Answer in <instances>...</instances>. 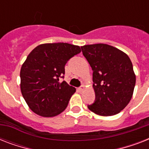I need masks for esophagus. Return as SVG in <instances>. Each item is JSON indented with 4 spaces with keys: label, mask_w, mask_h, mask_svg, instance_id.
<instances>
[{
    "label": "esophagus",
    "mask_w": 149,
    "mask_h": 149,
    "mask_svg": "<svg viewBox=\"0 0 149 149\" xmlns=\"http://www.w3.org/2000/svg\"><path fill=\"white\" fill-rule=\"evenodd\" d=\"M84 90H85V86H84V85H83V86H81L80 87L78 88V91H79V92H83Z\"/></svg>",
    "instance_id": "esophagus-1"
}]
</instances>
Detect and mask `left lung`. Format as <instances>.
<instances>
[{"label": "left lung", "instance_id": "left-lung-1", "mask_svg": "<svg viewBox=\"0 0 149 149\" xmlns=\"http://www.w3.org/2000/svg\"><path fill=\"white\" fill-rule=\"evenodd\" d=\"M93 70L95 102L88 108L100 116L120 113L133 95L136 77L127 54L107 44L81 46Z\"/></svg>", "mask_w": 149, "mask_h": 149}]
</instances>
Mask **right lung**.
<instances>
[{
	"label": "right lung",
	"instance_id": "right-lung-1",
	"mask_svg": "<svg viewBox=\"0 0 149 149\" xmlns=\"http://www.w3.org/2000/svg\"><path fill=\"white\" fill-rule=\"evenodd\" d=\"M81 52L69 43H45L29 53L20 72L21 91L29 108L45 118L58 115L67 107L76 88L65 81V65Z\"/></svg>",
	"mask_w": 149,
	"mask_h": 149
}]
</instances>
